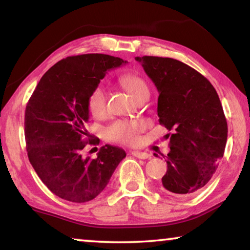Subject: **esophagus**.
Here are the masks:
<instances>
[{"label":"esophagus","mask_w":250,"mask_h":250,"mask_svg":"<svg viewBox=\"0 0 250 250\" xmlns=\"http://www.w3.org/2000/svg\"><path fill=\"white\" fill-rule=\"evenodd\" d=\"M132 155L135 156V158L138 159H149L150 158V154L146 153V152H141V151H132Z\"/></svg>","instance_id":"esophagus-1"}]
</instances>
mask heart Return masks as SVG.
Returning a JSON list of instances; mask_svg holds the SVG:
<instances>
[{
	"label": "heart",
	"mask_w": 250,
	"mask_h": 250,
	"mask_svg": "<svg viewBox=\"0 0 250 250\" xmlns=\"http://www.w3.org/2000/svg\"><path fill=\"white\" fill-rule=\"evenodd\" d=\"M119 82L134 99L142 94L149 92L146 80L139 75L124 74L120 76ZM87 104L92 116H103L107 107V94L104 87L97 86L94 88L88 97ZM145 126L146 125L142 120H117L108 125L104 132L109 140L125 143V145H133L138 141L139 133L145 129Z\"/></svg>",
	"instance_id": "b5f03b06"
}]
</instances>
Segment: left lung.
Instances as JSON below:
<instances>
[{"label":"left lung","instance_id":"left-lung-1","mask_svg":"<svg viewBox=\"0 0 250 250\" xmlns=\"http://www.w3.org/2000/svg\"><path fill=\"white\" fill-rule=\"evenodd\" d=\"M135 61L159 91L160 125L174 130L162 189L192 196L208 183L225 151L227 122L221 100L213 84L184 62L156 56Z\"/></svg>","mask_w":250,"mask_h":250}]
</instances>
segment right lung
Wrapping results in <instances>:
<instances>
[{
	"label": "right lung",
	"mask_w": 250,
	"mask_h": 250,
	"mask_svg": "<svg viewBox=\"0 0 250 250\" xmlns=\"http://www.w3.org/2000/svg\"><path fill=\"white\" fill-rule=\"evenodd\" d=\"M126 62L104 54L64 58L46 71L28 100L24 125L29 162L62 200H94L125 158L124 149L109 145L100 147L96 159H83L82 151L98 143L86 130L88 97L110 69Z\"/></svg>",
	"instance_id": "obj_1"
}]
</instances>
